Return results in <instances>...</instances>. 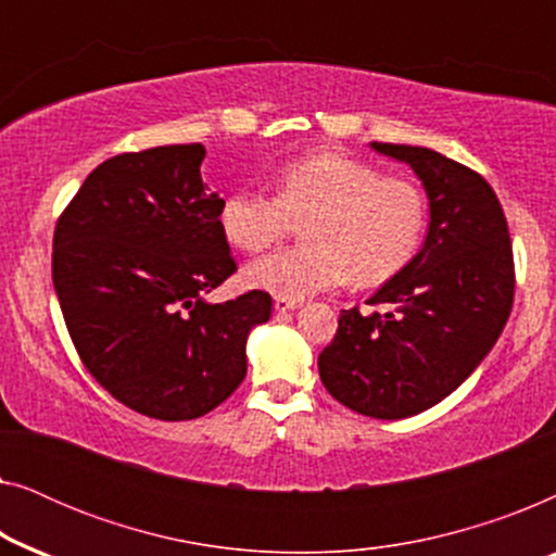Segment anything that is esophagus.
Masks as SVG:
<instances>
[{
  "label": "esophagus",
  "instance_id": "esophagus-1",
  "mask_svg": "<svg viewBox=\"0 0 556 556\" xmlns=\"http://www.w3.org/2000/svg\"><path fill=\"white\" fill-rule=\"evenodd\" d=\"M273 308H276L278 314H286V311H295V308H301V301H291V299H276V301H273Z\"/></svg>",
  "mask_w": 556,
  "mask_h": 556
}]
</instances>
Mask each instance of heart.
<instances>
[{"mask_svg":"<svg viewBox=\"0 0 556 556\" xmlns=\"http://www.w3.org/2000/svg\"><path fill=\"white\" fill-rule=\"evenodd\" d=\"M273 197L235 189L219 204L225 240L261 253L280 240L291 219H303L308 245L278 250L250 263L242 278L255 291L303 301L346 283L379 286L405 268L425 230V197L409 179L387 177L344 151H314L283 164Z\"/></svg>","mask_w":556,"mask_h":556,"instance_id":"1","label":"heart"}]
</instances>
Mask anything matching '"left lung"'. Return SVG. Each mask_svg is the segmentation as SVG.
I'll use <instances>...</instances> for the list:
<instances>
[{
  "label": "left lung",
  "mask_w": 556,
  "mask_h": 556,
  "mask_svg": "<svg viewBox=\"0 0 556 556\" xmlns=\"http://www.w3.org/2000/svg\"><path fill=\"white\" fill-rule=\"evenodd\" d=\"M369 147L422 181L428 235L367 301L387 314L341 311L318 375L344 407L400 420L458 390L496 344L514 303V255L504 210L481 174L425 147Z\"/></svg>",
  "instance_id": "8db88e82"
}]
</instances>
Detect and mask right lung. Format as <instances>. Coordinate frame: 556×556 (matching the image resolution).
<instances>
[{"label": "right lung", "instance_id": "add662e5", "mask_svg": "<svg viewBox=\"0 0 556 556\" xmlns=\"http://www.w3.org/2000/svg\"><path fill=\"white\" fill-rule=\"evenodd\" d=\"M202 143L96 166L58 219L52 283L96 382L154 420H194L238 390L270 295L202 299L238 270L202 181Z\"/></svg>", "mask_w": 556, "mask_h": 556}]
</instances>
